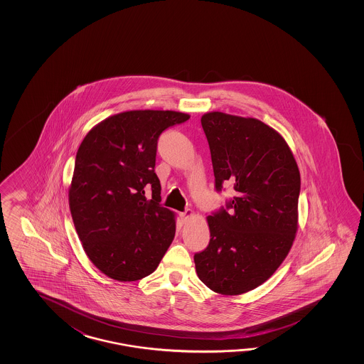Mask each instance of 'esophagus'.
<instances>
[{
    "mask_svg": "<svg viewBox=\"0 0 364 364\" xmlns=\"http://www.w3.org/2000/svg\"><path fill=\"white\" fill-rule=\"evenodd\" d=\"M193 216V212L191 209H186L185 212H182L179 217H181V220H182V223H187L188 221V218H191Z\"/></svg>",
    "mask_w": 364,
    "mask_h": 364,
    "instance_id": "obj_1",
    "label": "esophagus"
}]
</instances>
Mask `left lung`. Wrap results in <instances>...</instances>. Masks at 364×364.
I'll use <instances>...</instances> for the list:
<instances>
[{
    "mask_svg": "<svg viewBox=\"0 0 364 364\" xmlns=\"http://www.w3.org/2000/svg\"><path fill=\"white\" fill-rule=\"evenodd\" d=\"M215 187L232 185L226 207L207 217L210 240L193 256L198 277L223 295H240L277 271L298 229L301 174L285 139L256 118L201 117Z\"/></svg>",
    "mask_w": 364,
    "mask_h": 364,
    "instance_id": "1",
    "label": "left lung"
}]
</instances>
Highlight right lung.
<instances>
[{
  "instance_id": "1",
  "label": "right lung",
  "mask_w": 364,
  "mask_h": 364,
  "mask_svg": "<svg viewBox=\"0 0 364 364\" xmlns=\"http://www.w3.org/2000/svg\"><path fill=\"white\" fill-rule=\"evenodd\" d=\"M188 118L173 110L124 112L96 124L79 146L70 212L85 254L110 279L147 277L174 240V213L160 204L156 151L161 132Z\"/></svg>"
}]
</instances>
